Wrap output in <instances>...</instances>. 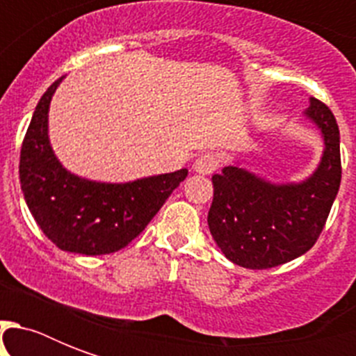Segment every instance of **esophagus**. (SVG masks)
<instances>
[{
	"mask_svg": "<svg viewBox=\"0 0 356 356\" xmlns=\"http://www.w3.org/2000/svg\"><path fill=\"white\" fill-rule=\"evenodd\" d=\"M218 168H220V156L216 153H203L194 162V170L201 175H211Z\"/></svg>",
	"mask_w": 356,
	"mask_h": 356,
	"instance_id": "esophagus-1",
	"label": "esophagus"
}]
</instances>
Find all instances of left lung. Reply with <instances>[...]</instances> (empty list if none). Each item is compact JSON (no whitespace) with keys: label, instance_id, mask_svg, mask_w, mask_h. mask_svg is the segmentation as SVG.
<instances>
[{"label":"left lung","instance_id":"left-lung-1","mask_svg":"<svg viewBox=\"0 0 356 356\" xmlns=\"http://www.w3.org/2000/svg\"><path fill=\"white\" fill-rule=\"evenodd\" d=\"M323 136L316 172L301 183L275 184L240 166L212 175L209 229L231 262L268 270L305 254L325 227L342 179L340 131L331 108L310 97L305 111Z\"/></svg>","mask_w":356,"mask_h":356}]
</instances>
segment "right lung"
<instances>
[{"label": "right lung", "instance_id": "add662e5", "mask_svg": "<svg viewBox=\"0 0 356 356\" xmlns=\"http://www.w3.org/2000/svg\"><path fill=\"white\" fill-rule=\"evenodd\" d=\"M57 79L36 105L19 153V183L31 214L58 249L108 254L133 242L183 183L188 170L131 183H96L70 173L47 136V113Z\"/></svg>", "mask_w": 356, "mask_h": 356}]
</instances>
